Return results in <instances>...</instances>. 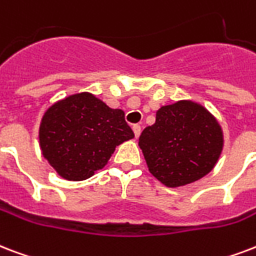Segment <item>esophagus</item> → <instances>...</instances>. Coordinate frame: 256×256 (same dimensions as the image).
<instances>
[{"mask_svg": "<svg viewBox=\"0 0 256 256\" xmlns=\"http://www.w3.org/2000/svg\"><path fill=\"white\" fill-rule=\"evenodd\" d=\"M132 132H134V136L138 138L140 134H141V126L140 124H132Z\"/></svg>", "mask_w": 256, "mask_h": 256, "instance_id": "1", "label": "esophagus"}]
</instances>
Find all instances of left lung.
<instances>
[{
	"instance_id": "obj_1",
	"label": "left lung",
	"mask_w": 256,
	"mask_h": 256,
	"mask_svg": "<svg viewBox=\"0 0 256 256\" xmlns=\"http://www.w3.org/2000/svg\"><path fill=\"white\" fill-rule=\"evenodd\" d=\"M223 130L198 103L178 100L162 106L156 124L142 132L138 145L152 174L169 188L200 180L223 150Z\"/></svg>"
}]
</instances>
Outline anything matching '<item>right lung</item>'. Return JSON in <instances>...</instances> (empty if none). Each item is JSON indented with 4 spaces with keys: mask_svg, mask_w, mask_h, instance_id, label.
Wrapping results in <instances>:
<instances>
[{
    "mask_svg": "<svg viewBox=\"0 0 256 256\" xmlns=\"http://www.w3.org/2000/svg\"><path fill=\"white\" fill-rule=\"evenodd\" d=\"M132 136L124 111L111 108L90 92L52 104L38 130L44 158L70 181L90 178L108 162L116 146Z\"/></svg>",
    "mask_w": 256,
    "mask_h": 256,
    "instance_id": "right-lung-1",
    "label": "right lung"
}]
</instances>
